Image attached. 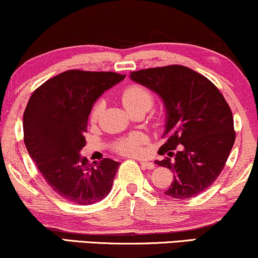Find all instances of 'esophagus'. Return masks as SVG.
I'll list each match as a JSON object with an SVG mask.
<instances>
[{
	"mask_svg": "<svg viewBox=\"0 0 258 258\" xmlns=\"http://www.w3.org/2000/svg\"><path fill=\"white\" fill-rule=\"evenodd\" d=\"M140 165H142L143 169H151L155 168V164L152 162H148V161H140Z\"/></svg>",
	"mask_w": 258,
	"mask_h": 258,
	"instance_id": "1",
	"label": "esophagus"
}]
</instances>
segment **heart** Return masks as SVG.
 I'll return each mask as SVG.
<instances>
[{"instance_id": "heart-1", "label": "heart", "mask_w": 258, "mask_h": 258, "mask_svg": "<svg viewBox=\"0 0 258 258\" xmlns=\"http://www.w3.org/2000/svg\"><path fill=\"white\" fill-rule=\"evenodd\" d=\"M121 101L127 110L132 114L136 112H148L153 105V94L142 84H130L121 91ZM105 100L99 99L91 107L89 121L96 122L105 109ZM149 137L143 132H133L113 143L112 148L115 152L130 157H140L145 153V145H148Z\"/></svg>"}]
</instances>
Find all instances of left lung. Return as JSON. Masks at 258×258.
Listing matches in <instances>:
<instances>
[{"label":"left lung","mask_w":258,"mask_h":258,"mask_svg":"<svg viewBox=\"0 0 258 258\" xmlns=\"http://www.w3.org/2000/svg\"><path fill=\"white\" fill-rule=\"evenodd\" d=\"M131 78L157 93L167 107V142L158 165L174 172L168 197L188 200L223 171L236 131L229 103L207 77L183 65L133 71Z\"/></svg>","instance_id":"left-lung-1"}]
</instances>
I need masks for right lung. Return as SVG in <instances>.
Listing matches in <instances>:
<instances>
[{
  "mask_svg": "<svg viewBox=\"0 0 258 258\" xmlns=\"http://www.w3.org/2000/svg\"><path fill=\"white\" fill-rule=\"evenodd\" d=\"M126 75L112 71L68 70L33 91L24 112V142L46 183L74 204L106 198L120 163L103 158L93 164L81 158L88 116L103 91Z\"/></svg>",
  "mask_w": 258,
  "mask_h": 258,
  "instance_id": "obj_1",
  "label": "right lung"
}]
</instances>
